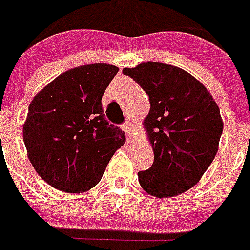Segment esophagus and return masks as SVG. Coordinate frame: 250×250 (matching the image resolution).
Returning <instances> with one entry per match:
<instances>
[{"label": "esophagus", "instance_id": "obj_1", "mask_svg": "<svg viewBox=\"0 0 250 250\" xmlns=\"http://www.w3.org/2000/svg\"><path fill=\"white\" fill-rule=\"evenodd\" d=\"M123 130L125 131V134H126L127 139H131V132H132V124L130 123V121H127V123H125L123 125Z\"/></svg>", "mask_w": 250, "mask_h": 250}]
</instances>
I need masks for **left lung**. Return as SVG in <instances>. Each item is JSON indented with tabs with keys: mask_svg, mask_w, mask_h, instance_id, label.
I'll list each match as a JSON object with an SVG mask.
<instances>
[{
	"mask_svg": "<svg viewBox=\"0 0 250 250\" xmlns=\"http://www.w3.org/2000/svg\"><path fill=\"white\" fill-rule=\"evenodd\" d=\"M123 73L141 85L151 103L144 127L154 161L139 172L140 185L154 198L183 194L201 179L217 153L223 130L220 108L200 81L177 66L148 61Z\"/></svg>",
	"mask_w": 250,
	"mask_h": 250,
	"instance_id": "8db88e82",
	"label": "left lung"
}]
</instances>
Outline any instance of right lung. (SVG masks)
I'll use <instances>...</instances> for the list:
<instances>
[{
	"mask_svg": "<svg viewBox=\"0 0 250 250\" xmlns=\"http://www.w3.org/2000/svg\"><path fill=\"white\" fill-rule=\"evenodd\" d=\"M116 66L83 65L61 73L33 98L23 125L28 158L42 180L84 192L102 179L125 134L105 120L102 97Z\"/></svg>",
	"mask_w": 250,
	"mask_h": 250,
	"instance_id": "add662e5",
	"label": "right lung"
}]
</instances>
